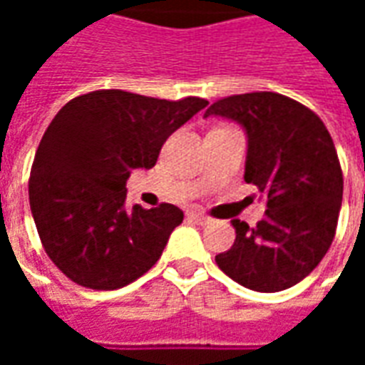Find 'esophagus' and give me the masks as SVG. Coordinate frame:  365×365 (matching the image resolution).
<instances>
[{"instance_id": "obj_1", "label": "esophagus", "mask_w": 365, "mask_h": 365, "mask_svg": "<svg viewBox=\"0 0 365 365\" xmlns=\"http://www.w3.org/2000/svg\"><path fill=\"white\" fill-rule=\"evenodd\" d=\"M187 219L193 222H197V225H207V222L211 221L207 215H201V213H195V211H191V213H187Z\"/></svg>"}]
</instances>
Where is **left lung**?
Returning <instances> with one entry per match:
<instances>
[{"instance_id": "left-lung-1", "label": "left lung", "mask_w": 365, "mask_h": 365, "mask_svg": "<svg viewBox=\"0 0 365 365\" xmlns=\"http://www.w3.org/2000/svg\"><path fill=\"white\" fill-rule=\"evenodd\" d=\"M211 115L245 127V182L268 199L256 227L232 221L235 245L215 256L217 266L248 289H287L319 266L336 235L344 182L332 136L317 113L274 91L222 97Z\"/></svg>"}]
</instances>
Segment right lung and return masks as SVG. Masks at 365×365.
<instances>
[{"mask_svg": "<svg viewBox=\"0 0 365 365\" xmlns=\"http://www.w3.org/2000/svg\"><path fill=\"white\" fill-rule=\"evenodd\" d=\"M207 105L97 90L56 113L36 148L29 203L44 252L68 279L119 289L158 262L183 211L172 203L127 211V180L154 166L168 136Z\"/></svg>", "mask_w": 365, "mask_h": 365, "instance_id": "obj_1", "label": "right lung"}]
</instances>
